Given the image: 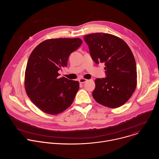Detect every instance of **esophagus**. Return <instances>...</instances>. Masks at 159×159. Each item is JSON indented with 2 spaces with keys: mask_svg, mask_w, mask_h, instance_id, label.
Returning <instances> with one entry per match:
<instances>
[{
  "mask_svg": "<svg viewBox=\"0 0 159 159\" xmlns=\"http://www.w3.org/2000/svg\"><path fill=\"white\" fill-rule=\"evenodd\" d=\"M79 82H80V84H84V83H85V82H87V80L85 79H84V78H81V79H80L79 80Z\"/></svg>",
  "mask_w": 159,
  "mask_h": 159,
  "instance_id": "1",
  "label": "esophagus"
}]
</instances>
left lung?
<instances>
[{
  "label": "left lung",
  "instance_id": "left-lung-1",
  "mask_svg": "<svg viewBox=\"0 0 159 159\" xmlns=\"http://www.w3.org/2000/svg\"><path fill=\"white\" fill-rule=\"evenodd\" d=\"M84 39L93 61L106 66V77L95 80L94 99L107 107L121 106L131 97L137 84V65L131 49L122 39L108 33L90 34Z\"/></svg>",
  "mask_w": 159,
  "mask_h": 159
}]
</instances>
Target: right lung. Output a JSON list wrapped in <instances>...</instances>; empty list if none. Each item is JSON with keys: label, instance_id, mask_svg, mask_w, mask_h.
Returning a JSON list of instances; mask_svg holds the SVG:
<instances>
[{"label": "right lung", "instance_id": "right-lung-1", "mask_svg": "<svg viewBox=\"0 0 159 159\" xmlns=\"http://www.w3.org/2000/svg\"><path fill=\"white\" fill-rule=\"evenodd\" d=\"M82 43L80 38L47 39L29 57L25 77L26 93L33 103L47 114L62 112L74 100L79 82L60 78L58 72L67 66L69 55Z\"/></svg>", "mask_w": 159, "mask_h": 159}]
</instances>
